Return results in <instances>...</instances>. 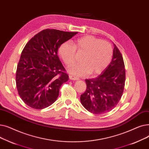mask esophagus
Here are the masks:
<instances>
[{"instance_id":"34e87169","label":"esophagus","mask_w":149,"mask_h":149,"mask_svg":"<svg viewBox=\"0 0 149 149\" xmlns=\"http://www.w3.org/2000/svg\"><path fill=\"white\" fill-rule=\"evenodd\" d=\"M69 77H70V79L71 80H74V81H75V80H78V79H79L78 77H76V76H73V75H70V76H69Z\"/></svg>"}]
</instances>
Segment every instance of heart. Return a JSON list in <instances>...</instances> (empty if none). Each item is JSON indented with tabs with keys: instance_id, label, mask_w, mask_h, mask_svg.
<instances>
[{
	"instance_id": "b5f03b06",
	"label": "heart",
	"mask_w": 149,
	"mask_h": 149,
	"mask_svg": "<svg viewBox=\"0 0 149 149\" xmlns=\"http://www.w3.org/2000/svg\"><path fill=\"white\" fill-rule=\"evenodd\" d=\"M76 52L84 53L81 63L69 70L76 76L100 74L109 65L113 56V48L109 42L93 36L79 38L72 44L65 42L60 45L59 53L66 66H72L75 62Z\"/></svg>"
}]
</instances>
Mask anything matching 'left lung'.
Instances as JSON below:
<instances>
[{"mask_svg": "<svg viewBox=\"0 0 149 149\" xmlns=\"http://www.w3.org/2000/svg\"><path fill=\"white\" fill-rule=\"evenodd\" d=\"M125 70L122 54L114 44L113 58L104 72L95 79H86L87 89L81 95V102L90 112L104 114L115 108L122 97Z\"/></svg>", "mask_w": 149, "mask_h": 149, "instance_id": "left-lung-1", "label": "left lung"}]
</instances>
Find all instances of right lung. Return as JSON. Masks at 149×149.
I'll return each instance as SVG.
<instances>
[{
    "label": "right lung",
    "mask_w": 149,
    "mask_h": 149,
    "mask_svg": "<svg viewBox=\"0 0 149 149\" xmlns=\"http://www.w3.org/2000/svg\"><path fill=\"white\" fill-rule=\"evenodd\" d=\"M77 33L45 29L27 42L17 64L16 82L20 97L29 107L43 109L57 100L62 84L69 79L58 48Z\"/></svg>",
    "instance_id": "1"
}]
</instances>
